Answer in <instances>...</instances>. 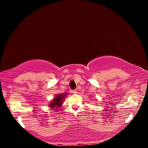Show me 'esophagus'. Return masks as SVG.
I'll list each match as a JSON object with an SVG mask.
<instances>
[{
	"label": "esophagus",
	"instance_id": "esophagus-1",
	"mask_svg": "<svg viewBox=\"0 0 148 148\" xmlns=\"http://www.w3.org/2000/svg\"><path fill=\"white\" fill-rule=\"evenodd\" d=\"M72 92H73V94H74V95H76V94H77V89L73 90V91H72Z\"/></svg>",
	"mask_w": 148,
	"mask_h": 148
}]
</instances>
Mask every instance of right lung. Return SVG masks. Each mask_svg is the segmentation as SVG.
Here are the masks:
<instances>
[{
    "label": "right lung",
    "mask_w": 148,
    "mask_h": 148,
    "mask_svg": "<svg viewBox=\"0 0 148 148\" xmlns=\"http://www.w3.org/2000/svg\"><path fill=\"white\" fill-rule=\"evenodd\" d=\"M67 95H68L67 92H64V93L62 94H57L55 98H53V100H51V101L49 102L48 106L51 108V109H53V110H57L58 108H60V106H61V105L63 104L65 97H66Z\"/></svg>",
    "instance_id": "obj_1"
}]
</instances>
